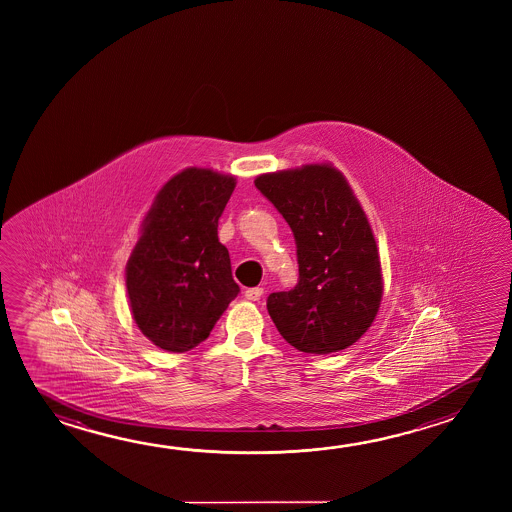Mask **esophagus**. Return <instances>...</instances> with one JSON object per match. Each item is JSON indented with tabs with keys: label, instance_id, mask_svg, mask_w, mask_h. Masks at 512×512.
<instances>
[{
	"label": "esophagus",
	"instance_id": "esophagus-1",
	"mask_svg": "<svg viewBox=\"0 0 512 512\" xmlns=\"http://www.w3.org/2000/svg\"><path fill=\"white\" fill-rule=\"evenodd\" d=\"M262 294H264V289H262V287H250V289H246V291H244L246 300H250V302H259Z\"/></svg>",
	"mask_w": 512,
	"mask_h": 512
}]
</instances>
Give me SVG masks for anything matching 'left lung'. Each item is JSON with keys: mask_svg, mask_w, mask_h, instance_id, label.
I'll return each instance as SVG.
<instances>
[{"mask_svg": "<svg viewBox=\"0 0 512 512\" xmlns=\"http://www.w3.org/2000/svg\"><path fill=\"white\" fill-rule=\"evenodd\" d=\"M291 227L298 284L268 296L280 336L305 353L339 352L371 327L382 300V268L366 212L343 173L307 164L255 178Z\"/></svg>", "mask_w": 512, "mask_h": 512, "instance_id": "1", "label": "left lung"}]
</instances>
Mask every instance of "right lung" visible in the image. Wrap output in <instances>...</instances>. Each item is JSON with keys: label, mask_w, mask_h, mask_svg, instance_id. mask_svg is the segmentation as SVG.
<instances>
[{"label": "right lung", "mask_w": 512, "mask_h": 512, "mask_svg": "<svg viewBox=\"0 0 512 512\" xmlns=\"http://www.w3.org/2000/svg\"><path fill=\"white\" fill-rule=\"evenodd\" d=\"M235 178L187 168L162 185L126 264L135 325L166 352L184 353L210 330L239 294L218 221Z\"/></svg>", "instance_id": "add662e5"}]
</instances>
